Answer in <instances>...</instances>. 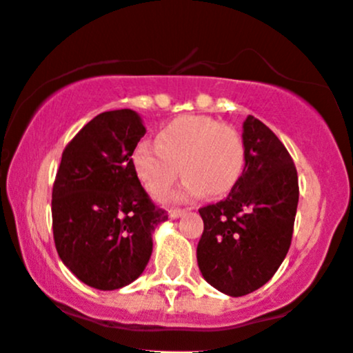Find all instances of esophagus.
I'll list each match as a JSON object with an SVG mask.
<instances>
[{
    "instance_id": "esophagus-1",
    "label": "esophagus",
    "mask_w": 353,
    "mask_h": 353,
    "mask_svg": "<svg viewBox=\"0 0 353 353\" xmlns=\"http://www.w3.org/2000/svg\"><path fill=\"white\" fill-rule=\"evenodd\" d=\"M186 212H188V210H181V208L170 210L169 216H170V219H172V220H176V219H181V216H183Z\"/></svg>"
}]
</instances>
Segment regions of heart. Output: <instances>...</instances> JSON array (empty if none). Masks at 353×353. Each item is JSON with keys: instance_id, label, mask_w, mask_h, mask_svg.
Masks as SVG:
<instances>
[{"instance_id": "1", "label": "heart", "mask_w": 353, "mask_h": 353, "mask_svg": "<svg viewBox=\"0 0 353 353\" xmlns=\"http://www.w3.org/2000/svg\"><path fill=\"white\" fill-rule=\"evenodd\" d=\"M138 177L150 193H160L179 176V190L163 194L183 199L206 193L223 196L234 188L244 167V145L236 130L208 116H183L157 134V143L141 141L131 155Z\"/></svg>"}]
</instances>
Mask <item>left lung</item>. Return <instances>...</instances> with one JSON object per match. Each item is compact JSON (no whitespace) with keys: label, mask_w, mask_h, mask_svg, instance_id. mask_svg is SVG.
Returning <instances> with one entry per match:
<instances>
[{"label":"left lung","mask_w":353,"mask_h":353,"mask_svg":"<svg viewBox=\"0 0 353 353\" xmlns=\"http://www.w3.org/2000/svg\"><path fill=\"white\" fill-rule=\"evenodd\" d=\"M243 145L244 170L229 196L199 208V272L230 297L251 294L275 275L290 248L299 203L297 170L276 134L248 116Z\"/></svg>","instance_id":"obj_1"}]
</instances>
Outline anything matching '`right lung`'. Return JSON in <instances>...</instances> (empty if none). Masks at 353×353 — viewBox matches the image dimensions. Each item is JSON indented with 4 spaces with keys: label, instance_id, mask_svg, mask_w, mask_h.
I'll return each instance as SVG.
<instances>
[{
    "label": "right lung",
    "instance_id": "1",
    "mask_svg": "<svg viewBox=\"0 0 353 353\" xmlns=\"http://www.w3.org/2000/svg\"><path fill=\"white\" fill-rule=\"evenodd\" d=\"M147 133L134 110H108L66 145L52 186V234L70 272L99 290L130 285L152 256V234L167 215L133 167Z\"/></svg>",
    "mask_w": 353,
    "mask_h": 353
}]
</instances>
